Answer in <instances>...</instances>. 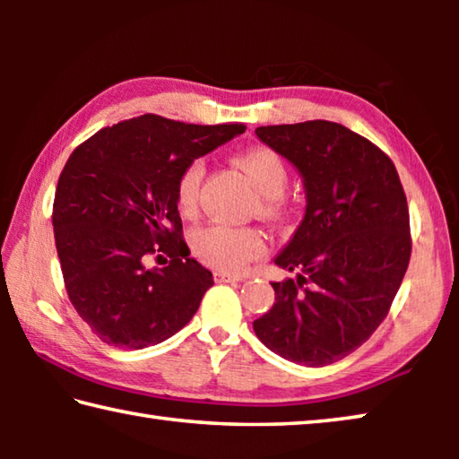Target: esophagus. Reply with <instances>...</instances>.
<instances>
[{
    "label": "esophagus",
    "instance_id": "1",
    "mask_svg": "<svg viewBox=\"0 0 459 459\" xmlns=\"http://www.w3.org/2000/svg\"><path fill=\"white\" fill-rule=\"evenodd\" d=\"M240 275H232V273H224V271H216L214 273V281L216 283H230V281H240Z\"/></svg>",
    "mask_w": 459,
    "mask_h": 459
}]
</instances>
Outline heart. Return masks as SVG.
Listing matches in <instances>:
<instances>
[{
	"instance_id": "obj_1",
	"label": "heart",
	"mask_w": 459,
	"mask_h": 459,
	"mask_svg": "<svg viewBox=\"0 0 459 459\" xmlns=\"http://www.w3.org/2000/svg\"><path fill=\"white\" fill-rule=\"evenodd\" d=\"M235 164L261 194L259 208L263 214L279 216L287 212L283 192L290 184V169L281 155L269 147H251L237 155ZM202 174H204V161L192 160L178 176L176 204L182 214L196 211ZM190 247L204 265L230 273L243 271L267 253V240L259 229L230 227L221 222L198 227L192 232Z\"/></svg>"
}]
</instances>
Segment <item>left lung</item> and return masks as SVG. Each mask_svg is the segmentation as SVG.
Wrapping results in <instances>:
<instances>
[{"instance_id":"1","label":"left lung","mask_w":459,"mask_h":459,"mask_svg":"<svg viewBox=\"0 0 459 459\" xmlns=\"http://www.w3.org/2000/svg\"><path fill=\"white\" fill-rule=\"evenodd\" d=\"M304 176L307 206L275 263V304L253 322L269 351L328 367L364 344L388 314L411 259L407 196L391 158L340 123L257 127Z\"/></svg>"}]
</instances>
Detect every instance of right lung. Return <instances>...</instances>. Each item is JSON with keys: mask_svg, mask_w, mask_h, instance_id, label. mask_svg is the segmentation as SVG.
Returning <instances> with one entry per match:
<instances>
[{"mask_svg": "<svg viewBox=\"0 0 459 459\" xmlns=\"http://www.w3.org/2000/svg\"><path fill=\"white\" fill-rule=\"evenodd\" d=\"M243 131V123L192 126L145 113L71 153L54 194V240L68 299L105 344L139 351L196 314L212 273L190 257L176 182L186 164ZM161 254L169 265L147 272Z\"/></svg>", "mask_w": 459, "mask_h": 459, "instance_id": "add662e5", "label": "right lung"}]
</instances>
